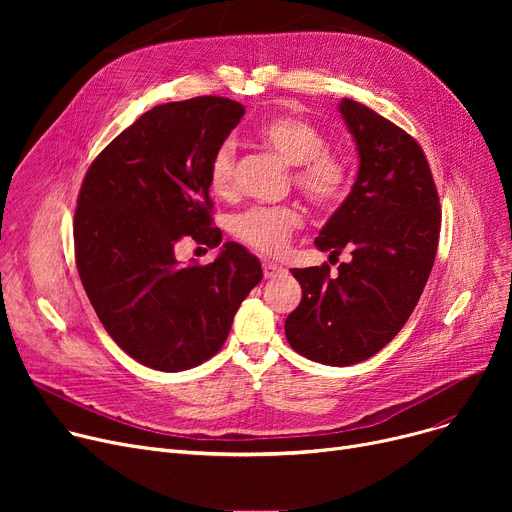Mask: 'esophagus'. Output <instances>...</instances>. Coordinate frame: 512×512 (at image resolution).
Listing matches in <instances>:
<instances>
[{"mask_svg":"<svg viewBox=\"0 0 512 512\" xmlns=\"http://www.w3.org/2000/svg\"><path fill=\"white\" fill-rule=\"evenodd\" d=\"M282 272H284V270H282L280 265L270 263V261H263V276H265V280H274V278H278Z\"/></svg>","mask_w":512,"mask_h":512,"instance_id":"obj_1","label":"esophagus"}]
</instances>
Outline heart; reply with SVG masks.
I'll return each instance as SVG.
<instances>
[{
  "label": "heart",
  "instance_id": "1",
  "mask_svg": "<svg viewBox=\"0 0 512 512\" xmlns=\"http://www.w3.org/2000/svg\"><path fill=\"white\" fill-rule=\"evenodd\" d=\"M257 139L274 151L286 164L294 166L292 182L315 207H332L348 191L351 168L346 157L326 147V137L315 124L282 114L265 120L257 128ZM236 149L222 143L209 161V186L215 195L226 197L234 191ZM303 211L294 205L265 207L255 205L230 218V234L261 255H280L286 251L292 234L303 228Z\"/></svg>",
  "mask_w": 512,
  "mask_h": 512
}]
</instances>
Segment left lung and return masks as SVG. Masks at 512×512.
<instances>
[{"label":"left lung","mask_w":512,"mask_h":512,"mask_svg":"<svg viewBox=\"0 0 512 512\" xmlns=\"http://www.w3.org/2000/svg\"><path fill=\"white\" fill-rule=\"evenodd\" d=\"M359 151L351 195L315 238L330 257L353 261L290 270L303 288L286 317V340L299 355L332 367L373 357L402 330L432 272L440 238V197L419 143L371 107L340 101Z\"/></svg>","instance_id":"left-lung-1"}]
</instances>
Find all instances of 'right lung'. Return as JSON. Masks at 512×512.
<instances>
[{
	"label": "right lung",
	"mask_w": 512,
	"mask_h": 512,
	"mask_svg": "<svg viewBox=\"0 0 512 512\" xmlns=\"http://www.w3.org/2000/svg\"><path fill=\"white\" fill-rule=\"evenodd\" d=\"M242 116L238 101L215 95L155 105L95 157L80 186V282L105 332L145 367L182 371L211 359L263 278L238 242L207 265L174 255L184 236L209 249L222 242L209 161Z\"/></svg>",
	"instance_id": "add662e5"
}]
</instances>
